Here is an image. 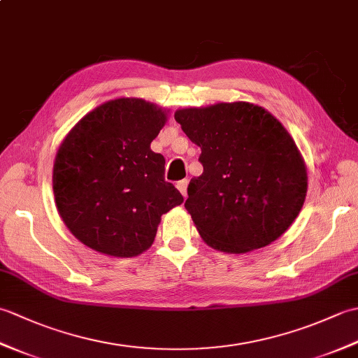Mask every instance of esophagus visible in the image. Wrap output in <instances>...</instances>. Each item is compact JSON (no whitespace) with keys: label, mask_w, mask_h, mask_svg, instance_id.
Masks as SVG:
<instances>
[{"label":"esophagus","mask_w":358,"mask_h":358,"mask_svg":"<svg viewBox=\"0 0 358 358\" xmlns=\"http://www.w3.org/2000/svg\"><path fill=\"white\" fill-rule=\"evenodd\" d=\"M177 189L181 192V195H183L185 199H186V196H187V180L178 181V183H177Z\"/></svg>","instance_id":"1"}]
</instances>
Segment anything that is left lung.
Returning a JSON list of instances; mask_svg holds the SVG:
<instances>
[{
	"mask_svg": "<svg viewBox=\"0 0 358 358\" xmlns=\"http://www.w3.org/2000/svg\"><path fill=\"white\" fill-rule=\"evenodd\" d=\"M175 120L201 148L203 173L185 203L201 238L245 254L283 235L308 192L305 162L283 124L246 101L178 109Z\"/></svg>",
	"mask_w": 358,
	"mask_h": 358,
	"instance_id": "left-lung-1",
	"label": "left lung"
}]
</instances>
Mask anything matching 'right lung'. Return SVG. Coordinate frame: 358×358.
<instances>
[{
    "label": "right lung",
    "mask_w": 358,
    "mask_h": 358,
    "mask_svg": "<svg viewBox=\"0 0 358 358\" xmlns=\"http://www.w3.org/2000/svg\"><path fill=\"white\" fill-rule=\"evenodd\" d=\"M166 110L141 98L98 106L66 135L53 163L57 209L83 245L136 257L154 243L162 215L183 203L150 149Z\"/></svg>",
    "instance_id": "1"
}]
</instances>
